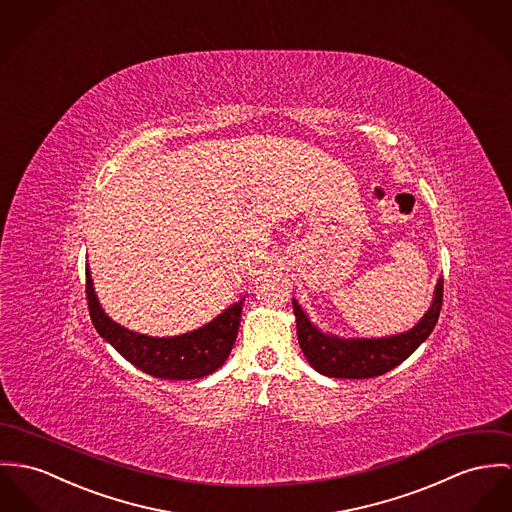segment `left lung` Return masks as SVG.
Listing matches in <instances>:
<instances>
[{
	"mask_svg": "<svg viewBox=\"0 0 512 512\" xmlns=\"http://www.w3.org/2000/svg\"><path fill=\"white\" fill-rule=\"evenodd\" d=\"M442 284L444 280L438 278L433 304L413 329L382 339H341L323 333L308 319L300 304L292 300L300 349L315 370L329 378L362 380L382 376L401 364L431 335L442 308Z\"/></svg>",
	"mask_w": 512,
	"mask_h": 512,
	"instance_id": "left-lung-1",
	"label": "left lung"
}]
</instances>
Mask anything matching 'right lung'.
<instances>
[{
  "label": "right lung",
  "instance_id": "obj_1",
  "mask_svg": "<svg viewBox=\"0 0 512 512\" xmlns=\"http://www.w3.org/2000/svg\"><path fill=\"white\" fill-rule=\"evenodd\" d=\"M85 294L97 333L142 372L163 380H195L216 372L236 343L245 298L210 323L177 337H150L134 333L113 321L101 308L89 267H85Z\"/></svg>",
  "mask_w": 512,
  "mask_h": 512
}]
</instances>
